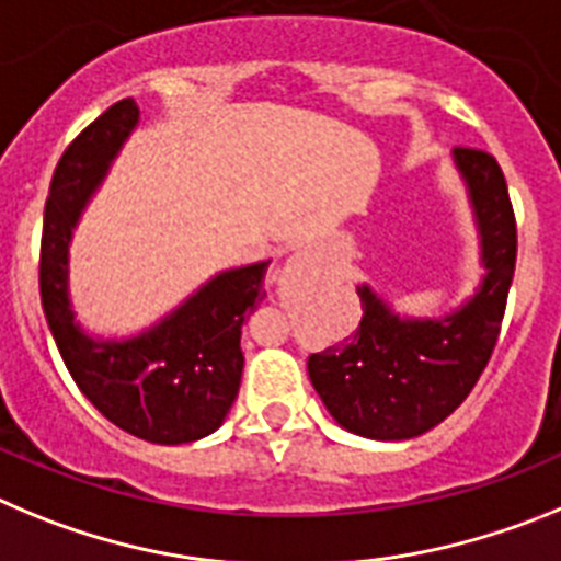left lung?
<instances>
[{"instance_id":"left-lung-1","label":"left lung","mask_w":561,"mask_h":561,"mask_svg":"<svg viewBox=\"0 0 561 561\" xmlns=\"http://www.w3.org/2000/svg\"><path fill=\"white\" fill-rule=\"evenodd\" d=\"M483 243L476 299L438 321L397 318L366 285L363 318L350 337L310 355L307 371L337 425L366 438H413L450 416L476 388L501 335L517 262V220L492 153L456 148Z\"/></svg>"}]
</instances>
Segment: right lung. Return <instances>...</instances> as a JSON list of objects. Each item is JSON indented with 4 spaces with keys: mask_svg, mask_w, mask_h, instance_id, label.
<instances>
[{
    "mask_svg": "<svg viewBox=\"0 0 561 561\" xmlns=\"http://www.w3.org/2000/svg\"><path fill=\"white\" fill-rule=\"evenodd\" d=\"M136 119L134 100H119L60 156L44 209L38 287L60 357L85 400L130 436L186 444L218 431L240 391L243 318L265 296L268 262L215 276L139 337L117 343L83 335L67 293L69 237Z\"/></svg>",
    "mask_w": 561,
    "mask_h": 561,
    "instance_id": "add662e5",
    "label": "right lung"
}]
</instances>
